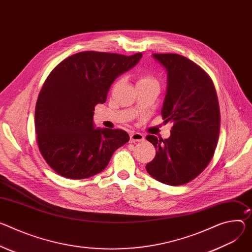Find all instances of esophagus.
Segmentation results:
<instances>
[{
    "mask_svg": "<svg viewBox=\"0 0 252 252\" xmlns=\"http://www.w3.org/2000/svg\"><path fill=\"white\" fill-rule=\"evenodd\" d=\"M145 138L144 135L138 131H132L130 134H129V141L130 143H135V142H142L144 141Z\"/></svg>",
    "mask_w": 252,
    "mask_h": 252,
    "instance_id": "1",
    "label": "esophagus"
}]
</instances>
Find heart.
<instances>
[{
    "instance_id": "1",
    "label": "heart",
    "mask_w": 252,
    "mask_h": 252,
    "mask_svg": "<svg viewBox=\"0 0 252 252\" xmlns=\"http://www.w3.org/2000/svg\"><path fill=\"white\" fill-rule=\"evenodd\" d=\"M148 82H157V79L149 72L140 73L138 84H143V83H148Z\"/></svg>"
}]
</instances>
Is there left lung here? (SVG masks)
I'll return each mask as SVG.
<instances>
[{
  "label": "left lung",
  "mask_w": 252,
  "mask_h": 252,
  "mask_svg": "<svg viewBox=\"0 0 252 252\" xmlns=\"http://www.w3.org/2000/svg\"><path fill=\"white\" fill-rule=\"evenodd\" d=\"M168 73L162 108L166 123H173L171 136L147 135L156 157L147 172L171 186L189 183L207 167L214 156L220 131V109L211 77L190 59L179 54H153Z\"/></svg>",
  "instance_id": "left-lung-1"
}]
</instances>
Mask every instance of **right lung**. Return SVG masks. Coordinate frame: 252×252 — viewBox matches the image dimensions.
Instances as JSON below:
<instances>
[{
	"label": "right lung",
	"instance_id": "obj_1",
	"mask_svg": "<svg viewBox=\"0 0 252 252\" xmlns=\"http://www.w3.org/2000/svg\"><path fill=\"white\" fill-rule=\"evenodd\" d=\"M142 53L84 51L61 61L45 80L35 108L39 151L60 176L81 180L105 169L112 154L126 144L119 128H94V107L106 101L110 85L133 67Z\"/></svg>",
	"mask_w": 252,
	"mask_h": 252
}]
</instances>
